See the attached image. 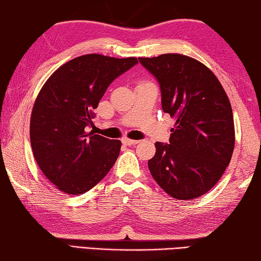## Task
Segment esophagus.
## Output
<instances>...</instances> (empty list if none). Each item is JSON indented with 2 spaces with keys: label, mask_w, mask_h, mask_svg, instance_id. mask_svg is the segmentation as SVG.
<instances>
[{
  "label": "esophagus",
  "mask_w": 261,
  "mask_h": 261,
  "mask_svg": "<svg viewBox=\"0 0 261 261\" xmlns=\"http://www.w3.org/2000/svg\"><path fill=\"white\" fill-rule=\"evenodd\" d=\"M122 143L126 145V146H134V145L139 143V140H132V139H129V138H123Z\"/></svg>",
  "instance_id": "34e87169"
}]
</instances>
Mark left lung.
Here are the masks:
<instances>
[{
	"label": "left lung",
	"mask_w": 261,
	"mask_h": 261,
	"mask_svg": "<svg viewBox=\"0 0 261 261\" xmlns=\"http://www.w3.org/2000/svg\"><path fill=\"white\" fill-rule=\"evenodd\" d=\"M139 62L160 85L163 112L176 118L169 144L155 143L149 171L175 199L200 197L219 182L235 146L226 92L206 65L189 56L163 54Z\"/></svg>",
	"instance_id": "left-lung-1"
}]
</instances>
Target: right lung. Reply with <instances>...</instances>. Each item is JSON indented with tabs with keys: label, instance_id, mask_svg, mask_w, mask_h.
Returning <instances> with one entry per match:
<instances>
[{
	"label": "right lung",
	"instance_id": "add662e5",
	"mask_svg": "<svg viewBox=\"0 0 261 261\" xmlns=\"http://www.w3.org/2000/svg\"><path fill=\"white\" fill-rule=\"evenodd\" d=\"M137 63L136 57L79 56L57 69L39 92L31 115V146L43 175L61 191L87 192L116 162L121 141L90 127L108 86Z\"/></svg>",
	"mask_w": 261,
	"mask_h": 261
}]
</instances>
